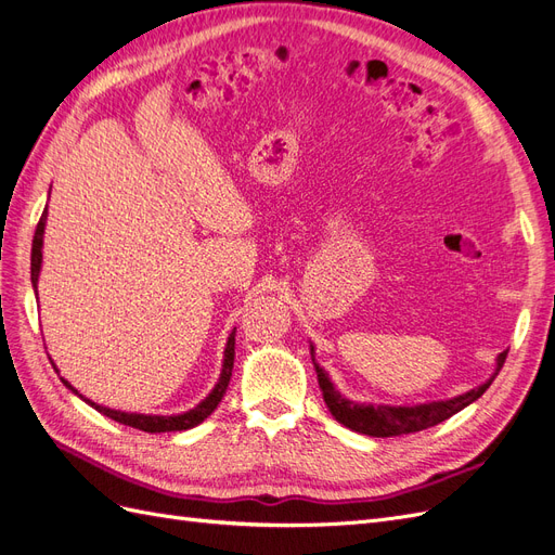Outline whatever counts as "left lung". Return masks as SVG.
Instances as JSON below:
<instances>
[{"label":"left lung","instance_id":"1","mask_svg":"<svg viewBox=\"0 0 555 555\" xmlns=\"http://www.w3.org/2000/svg\"><path fill=\"white\" fill-rule=\"evenodd\" d=\"M310 351H314V349L310 347ZM505 359H507V351H502V354L498 357L495 375L500 373V367L505 365ZM314 371H317V379H319V389H322L324 402H326L328 412L335 416V422L351 428V430H357V433L371 435V438H393V435H408V433L438 426L444 422V418L467 408L469 402L481 398L495 377L493 375L489 382L477 386V389H469L467 393L456 396L451 400L424 402V405H414V408H391V405H361V402L347 400L333 389L328 375L317 363H314Z\"/></svg>","mask_w":555,"mask_h":555}]
</instances>
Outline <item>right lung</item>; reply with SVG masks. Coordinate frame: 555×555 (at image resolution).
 <instances>
[{"label": "right lung", "mask_w": 555, "mask_h": 555, "mask_svg": "<svg viewBox=\"0 0 555 555\" xmlns=\"http://www.w3.org/2000/svg\"><path fill=\"white\" fill-rule=\"evenodd\" d=\"M48 210V206H46ZM46 210L41 215V220L37 224V231H35V243H31V284L37 287V280H39V271H41V245H43V227H46ZM236 331H231L229 340H227V349H224V367H222V375H220V382L215 384V389L210 391V396L198 402V405L190 412L184 414H178V416H147V414H129V412H117V410H108V408H102L96 405V402H90V405L94 410H99L102 414H106L108 418H113V422L117 424H125V426H131L137 430H143V433H171V430H188V428H194L198 426L204 418H208L217 405H220L224 393H227V386H229V379H231V371H233V354H236ZM57 371V367H55ZM66 386L74 393H78L74 386L69 382H64ZM82 398V396H80Z\"/></svg>", "instance_id": "1"}]
</instances>
